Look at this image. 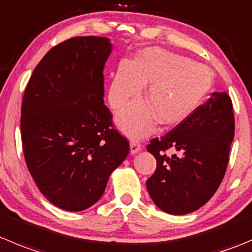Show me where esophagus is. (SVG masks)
<instances>
[{"label": "esophagus", "mask_w": 252, "mask_h": 252, "mask_svg": "<svg viewBox=\"0 0 252 252\" xmlns=\"http://www.w3.org/2000/svg\"><path fill=\"white\" fill-rule=\"evenodd\" d=\"M141 150V145L138 143V141H131L130 143V154L131 155H135L136 153Z\"/></svg>", "instance_id": "34e87169"}]
</instances>
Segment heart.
Listing matches in <instances>:
<instances>
[{
	"instance_id": "1",
	"label": "heart",
	"mask_w": 252,
	"mask_h": 252,
	"mask_svg": "<svg viewBox=\"0 0 252 252\" xmlns=\"http://www.w3.org/2000/svg\"><path fill=\"white\" fill-rule=\"evenodd\" d=\"M146 105L136 101L117 116V124L131 138L150 133L158 121L161 126H173L201 107L213 86V74L204 65L189 59L149 48L130 64L122 63L108 92L109 104L119 109L147 85Z\"/></svg>"
}]
</instances>
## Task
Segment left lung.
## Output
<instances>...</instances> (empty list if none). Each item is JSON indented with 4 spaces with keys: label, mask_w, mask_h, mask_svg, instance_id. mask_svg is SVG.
I'll return each mask as SVG.
<instances>
[{
    "label": "left lung",
    "mask_w": 252,
    "mask_h": 252,
    "mask_svg": "<svg viewBox=\"0 0 252 252\" xmlns=\"http://www.w3.org/2000/svg\"><path fill=\"white\" fill-rule=\"evenodd\" d=\"M234 131L230 97L213 92L192 116L166 135L153 139L146 149L158 166L146 188L154 203L175 216L204 206L225 175ZM168 148L175 154L166 156Z\"/></svg>",
    "instance_id": "left-lung-1"
}]
</instances>
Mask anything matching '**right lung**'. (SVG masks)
Returning <instances> with one entry per match:
<instances>
[{
	"label": "right lung",
	"instance_id": "1",
	"mask_svg": "<svg viewBox=\"0 0 252 252\" xmlns=\"http://www.w3.org/2000/svg\"><path fill=\"white\" fill-rule=\"evenodd\" d=\"M104 36H76L45 54L22 102L23 153L32 177L54 206H94L129 153L104 106L103 70L112 53Z\"/></svg>",
	"mask_w": 252,
	"mask_h": 252
}]
</instances>
